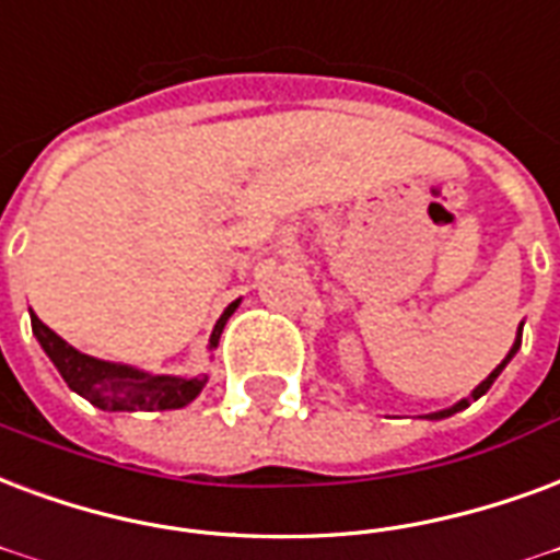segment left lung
<instances>
[{
  "label": "left lung",
  "mask_w": 560,
  "mask_h": 560,
  "mask_svg": "<svg viewBox=\"0 0 560 560\" xmlns=\"http://www.w3.org/2000/svg\"><path fill=\"white\" fill-rule=\"evenodd\" d=\"M520 335H523V326H520ZM520 343H523V341H520V338H516V341H513V347H511V353L504 355V362H501L499 368H495V371H492V374L487 376V380H483V383H480L478 388H475V392H471L469 397H463V400H459V404H454V407H451V409H439V412H430V416H428L430 421H439V418H448V416H454V412H459V409H466V407H469L471 400H478L480 395H487V392H490V385L495 383V376H499L501 371H504V364L511 362L513 355H516V350H520Z\"/></svg>",
  "instance_id": "obj_1"
}]
</instances>
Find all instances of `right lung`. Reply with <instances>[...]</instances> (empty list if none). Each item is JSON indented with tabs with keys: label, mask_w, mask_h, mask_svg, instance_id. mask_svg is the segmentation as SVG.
<instances>
[{
	"label": "right lung",
	"mask_w": 560,
	"mask_h": 560,
	"mask_svg": "<svg viewBox=\"0 0 560 560\" xmlns=\"http://www.w3.org/2000/svg\"><path fill=\"white\" fill-rule=\"evenodd\" d=\"M240 305L231 302L225 314L219 317L210 335V350L219 343V335L225 329L228 317L234 314ZM32 332L37 343L44 347L49 362L59 368L61 380L82 395L89 404L106 412H153V409H180L192 404L207 383V374L198 376H165V374H148L132 364L103 362L94 355L80 353L77 347H70L65 338L52 332L49 326L37 320L32 314Z\"/></svg>",
	"instance_id": "obj_1"
}]
</instances>
